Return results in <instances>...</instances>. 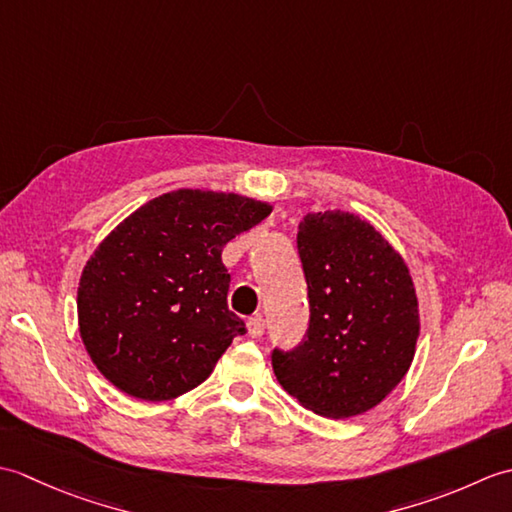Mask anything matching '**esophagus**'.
<instances>
[{"mask_svg": "<svg viewBox=\"0 0 512 512\" xmlns=\"http://www.w3.org/2000/svg\"><path fill=\"white\" fill-rule=\"evenodd\" d=\"M248 334L253 336V339H259V336H264V330H266V321L262 314H255V317L248 319Z\"/></svg>", "mask_w": 512, "mask_h": 512, "instance_id": "esophagus-1", "label": "esophagus"}]
</instances>
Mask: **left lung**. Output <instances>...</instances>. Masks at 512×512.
I'll return each instance as SVG.
<instances>
[{
  "mask_svg": "<svg viewBox=\"0 0 512 512\" xmlns=\"http://www.w3.org/2000/svg\"><path fill=\"white\" fill-rule=\"evenodd\" d=\"M297 253L310 321L297 347L273 350L275 376L319 416H358L405 378L416 354L409 268L372 224L341 211L303 217Z\"/></svg>",
  "mask_w": 512,
  "mask_h": 512,
  "instance_id": "left-lung-1",
  "label": "left lung"
}]
</instances>
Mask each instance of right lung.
I'll return each mask as SVG.
<instances>
[{
	"label": "right lung",
	"instance_id": "add662e5",
	"mask_svg": "<svg viewBox=\"0 0 512 512\" xmlns=\"http://www.w3.org/2000/svg\"><path fill=\"white\" fill-rule=\"evenodd\" d=\"M273 206L235 193L180 189L140 206L85 264L76 308L99 372L140 400H171L211 376L246 332L228 310L222 248Z\"/></svg>",
	"mask_w": 512,
	"mask_h": 512
}]
</instances>
